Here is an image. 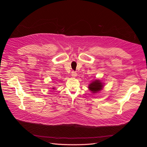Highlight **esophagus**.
Segmentation results:
<instances>
[{"label":"esophagus","mask_w":147,"mask_h":147,"mask_svg":"<svg viewBox=\"0 0 147 147\" xmlns=\"http://www.w3.org/2000/svg\"><path fill=\"white\" fill-rule=\"evenodd\" d=\"M72 74V77H77V73L76 72H75V71H72V74Z\"/></svg>","instance_id":"esophagus-1"}]
</instances>
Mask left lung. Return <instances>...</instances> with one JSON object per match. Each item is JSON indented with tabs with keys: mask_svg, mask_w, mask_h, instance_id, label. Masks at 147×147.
I'll return each mask as SVG.
<instances>
[{
	"mask_svg": "<svg viewBox=\"0 0 147 147\" xmlns=\"http://www.w3.org/2000/svg\"><path fill=\"white\" fill-rule=\"evenodd\" d=\"M104 83L102 82L100 80L96 79L91 82L88 85V89L92 94H96L103 89Z\"/></svg>",
	"mask_w": 147,
	"mask_h": 147,
	"instance_id": "obj_1",
	"label": "left lung"
}]
</instances>
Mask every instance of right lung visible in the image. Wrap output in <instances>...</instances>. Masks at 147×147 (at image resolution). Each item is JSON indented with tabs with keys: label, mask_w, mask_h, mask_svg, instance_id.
Returning a JSON list of instances; mask_svg holds the SVG:
<instances>
[{
	"label": "right lung",
	"mask_w": 147,
	"mask_h": 147,
	"mask_svg": "<svg viewBox=\"0 0 147 147\" xmlns=\"http://www.w3.org/2000/svg\"><path fill=\"white\" fill-rule=\"evenodd\" d=\"M52 89H53V90H55V88L53 87V88H52Z\"/></svg>",
	"instance_id": "1"
}]
</instances>
